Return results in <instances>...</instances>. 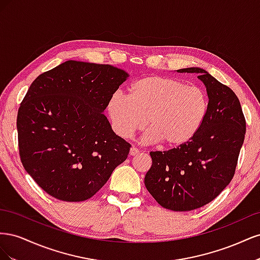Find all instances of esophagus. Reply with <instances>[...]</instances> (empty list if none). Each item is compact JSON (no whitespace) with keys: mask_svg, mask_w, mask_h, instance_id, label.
Returning <instances> with one entry per match:
<instances>
[{"mask_svg":"<svg viewBox=\"0 0 260 260\" xmlns=\"http://www.w3.org/2000/svg\"><path fill=\"white\" fill-rule=\"evenodd\" d=\"M140 153V151L139 149L137 148V147H131L130 148V155L131 156H136V155H138Z\"/></svg>","mask_w":260,"mask_h":260,"instance_id":"1","label":"esophagus"}]
</instances>
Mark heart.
Wrapping results in <instances>:
<instances>
[{"mask_svg":"<svg viewBox=\"0 0 260 260\" xmlns=\"http://www.w3.org/2000/svg\"><path fill=\"white\" fill-rule=\"evenodd\" d=\"M206 93L196 85H187L176 78L145 76L133 82L129 98L115 93L106 109L117 136L129 139L142 130L147 120L149 129L142 140L179 147L196 136L207 114Z\"/></svg>","mask_w":260,"mask_h":260,"instance_id":"obj_1","label":"heart"}]
</instances>
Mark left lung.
<instances>
[{"label": "left lung", "mask_w": 260, "mask_h": 260, "mask_svg": "<svg viewBox=\"0 0 260 260\" xmlns=\"http://www.w3.org/2000/svg\"><path fill=\"white\" fill-rule=\"evenodd\" d=\"M177 72L199 75L208 95L207 114L190 142L169 151L149 153L153 164L144 183L164 208L188 211L215 200L230 183L246 122L240 101L229 86L199 67Z\"/></svg>", "instance_id": "1"}]
</instances>
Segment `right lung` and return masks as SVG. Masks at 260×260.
I'll return each instance as SVG.
<instances>
[{"mask_svg": "<svg viewBox=\"0 0 260 260\" xmlns=\"http://www.w3.org/2000/svg\"><path fill=\"white\" fill-rule=\"evenodd\" d=\"M128 78L112 65L67 60L31 83L17 115L20 159L53 198L89 200L127 159L131 145L104 111Z\"/></svg>", "mask_w": 260, "mask_h": 260, "instance_id": "1", "label": "right lung"}]
</instances>
